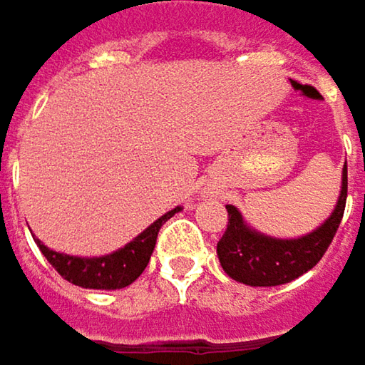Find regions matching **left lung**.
Returning a JSON list of instances; mask_svg holds the SVG:
<instances>
[{
    "mask_svg": "<svg viewBox=\"0 0 365 365\" xmlns=\"http://www.w3.org/2000/svg\"><path fill=\"white\" fill-rule=\"evenodd\" d=\"M344 204H346V161L342 168L341 195L336 200L332 214L307 235L292 240L264 235L252 229L235 205H227L229 225L216 246L222 271L231 279L254 288L282 286L304 275L322 260L328 246L332 244L342 220Z\"/></svg>",
    "mask_w": 365,
    "mask_h": 365,
    "instance_id": "1",
    "label": "left lung"
}]
</instances>
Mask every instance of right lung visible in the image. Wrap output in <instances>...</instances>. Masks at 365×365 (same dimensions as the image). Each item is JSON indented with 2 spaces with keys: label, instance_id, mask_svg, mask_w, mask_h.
Instances as JSON below:
<instances>
[{
  "label": "right lung",
  "instance_id": "add662e5",
  "mask_svg": "<svg viewBox=\"0 0 365 365\" xmlns=\"http://www.w3.org/2000/svg\"><path fill=\"white\" fill-rule=\"evenodd\" d=\"M180 210L182 207L176 205L174 210L165 212L153 225H149L140 235H136L130 244H125L123 248L111 252V254H105V256H92V258L68 256L63 252L50 250L37 237H33V240L41 254L48 258V262L71 284H75L79 288H90V290H119L140 277V273L149 264V258L153 254L158 233L163 227V222L170 220Z\"/></svg>",
  "mask_w": 365,
  "mask_h": 365
}]
</instances>
